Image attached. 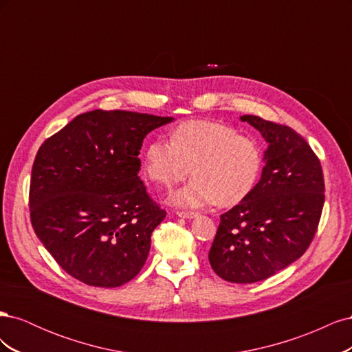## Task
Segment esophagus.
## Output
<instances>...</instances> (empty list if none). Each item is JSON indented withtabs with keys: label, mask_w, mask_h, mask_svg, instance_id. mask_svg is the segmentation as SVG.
Returning <instances> with one entry per match:
<instances>
[{
	"label": "esophagus",
	"mask_w": 352,
	"mask_h": 352,
	"mask_svg": "<svg viewBox=\"0 0 352 352\" xmlns=\"http://www.w3.org/2000/svg\"><path fill=\"white\" fill-rule=\"evenodd\" d=\"M176 214L179 216V217H182V219H186V220H190V219H194V217H197V214L195 212H190V211H177Z\"/></svg>",
	"instance_id": "1"
}]
</instances>
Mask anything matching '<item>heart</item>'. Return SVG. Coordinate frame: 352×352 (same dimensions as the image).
Masks as SVG:
<instances>
[{"mask_svg":"<svg viewBox=\"0 0 352 352\" xmlns=\"http://www.w3.org/2000/svg\"><path fill=\"white\" fill-rule=\"evenodd\" d=\"M263 150L254 138L235 127L210 120H190L172 132V141L154 138L144 151V172L154 184L172 188L190 170L194 177L170 197L176 207L201 208L239 204L257 186Z\"/></svg>","mask_w":352,"mask_h":352,"instance_id":"obj_1","label":"heart"}]
</instances>
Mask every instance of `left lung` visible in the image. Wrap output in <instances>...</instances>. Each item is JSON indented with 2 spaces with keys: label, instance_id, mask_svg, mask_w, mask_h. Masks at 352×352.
Wrapping results in <instances>:
<instances>
[{
  "label": "left lung",
  "instance_id": "1",
  "mask_svg": "<svg viewBox=\"0 0 352 352\" xmlns=\"http://www.w3.org/2000/svg\"><path fill=\"white\" fill-rule=\"evenodd\" d=\"M267 150L257 186L220 216L208 252L212 270L233 283L270 278L310 247L324 204L320 162L301 135L258 116H241Z\"/></svg>",
  "mask_w": 352,
  "mask_h": 352
}]
</instances>
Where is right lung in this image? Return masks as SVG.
Segmentation results:
<instances>
[{
	"instance_id": "add662e5",
	"label": "right lung",
	"mask_w": 352,
	"mask_h": 352,
	"mask_svg": "<svg viewBox=\"0 0 352 352\" xmlns=\"http://www.w3.org/2000/svg\"><path fill=\"white\" fill-rule=\"evenodd\" d=\"M123 110L79 114L41 145L32 167V226L74 279L117 287L141 272L166 217L138 176L144 138L173 122Z\"/></svg>"
}]
</instances>
